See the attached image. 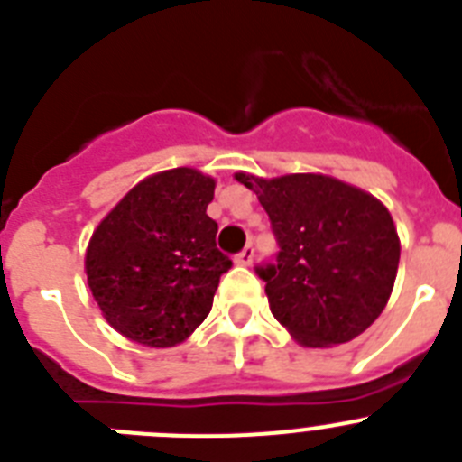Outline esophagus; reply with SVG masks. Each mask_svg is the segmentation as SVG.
I'll return each instance as SVG.
<instances>
[{
  "label": "esophagus",
  "instance_id": "esophagus-1",
  "mask_svg": "<svg viewBox=\"0 0 462 462\" xmlns=\"http://www.w3.org/2000/svg\"><path fill=\"white\" fill-rule=\"evenodd\" d=\"M236 263H238V266H252V263H254V247L247 245V247L236 256Z\"/></svg>",
  "mask_w": 462,
  "mask_h": 462
}]
</instances>
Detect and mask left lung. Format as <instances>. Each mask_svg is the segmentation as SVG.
Returning a JSON list of instances; mask_svg holds the SVG:
<instances>
[{"label": "left lung", "mask_w": 462, "mask_h": 462, "mask_svg": "<svg viewBox=\"0 0 462 462\" xmlns=\"http://www.w3.org/2000/svg\"><path fill=\"white\" fill-rule=\"evenodd\" d=\"M271 217L275 266L259 268L271 312L300 346L354 340L393 291L400 238L370 191L324 173H236Z\"/></svg>", "instance_id": "obj_1"}]
</instances>
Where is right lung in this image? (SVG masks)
Masks as SVG:
<instances>
[{"instance_id":"right-lung-1","label":"right lung","mask_w":462,"mask_h":462,"mask_svg":"<svg viewBox=\"0 0 462 462\" xmlns=\"http://www.w3.org/2000/svg\"><path fill=\"white\" fill-rule=\"evenodd\" d=\"M217 180L201 171H159L126 191L94 228L85 252L89 291L126 340L166 349L185 342L212 308L231 268L206 215Z\"/></svg>"}]
</instances>
